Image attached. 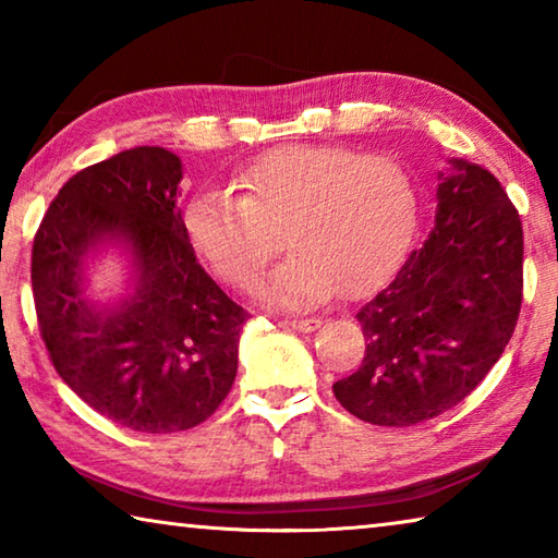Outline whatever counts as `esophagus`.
<instances>
[{
    "label": "esophagus",
    "instance_id": "obj_1",
    "mask_svg": "<svg viewBox=\"0 0 558 558\" xmlns=\"http://www.w3.org/2000/svg\"><path fill=\"white\" fill-rule=\"evenodd\" d=\"M282 325H288L298 332H313V329L319 327L317 317H292V319H282Z\"/></svg>",
    "mask_w": 558,
    "mask_h": 558
}]
</instances>
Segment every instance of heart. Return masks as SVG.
Wrapping results in <instances>:
<instances>
[{
	"instance_id": "1",
	"label": "heart",
	"mask_w": 558,
	"mask_h": 558,
	"mask_svg": "<svg viewBox=\"0 0 558 558\" xmlns=\"http://www.w3.org/2000/svg\"><path fill=\"white\" fill-rule=\"evenodd\" d=\"M231 192L196 194L186 235L233 288H251L278 256H292L260 288L270 305L315 307L359 295L403 260L418 229V192L409 169L386 155L337 145H288L253 159Z\"/></svg>"
}]
</instances>
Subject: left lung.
<instances>
[{"label": "left lung", "instance_id": "1", "mask_svg": "<svg viewBox=\"0 0 558 558\" xmlns=\"http://www.w3.org/2000/svg\"><path fill=\"white\" fill-rule=\"evenodd\" d=\"M436 229L356 313L366 352L332 391L374 426L450 411L502 356L522 307V221L485 167L450 159Z\"/></svg>", "mask_w": 558, "mask_h": 558}]
</instances>
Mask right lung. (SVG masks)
I'll return each instance as SVG.
<instances>
[{
	"label": "right lung",
	"mask_w": 558,
	"mask_h": 558,
	"mask_svg": "<svg viewBox=\"0 0 558 558\" xmlns=\"http://www.w3.org/2000/svg\"><path fill=\"white\" fill-rule=\"evenodd\" d=\"M182 159L132 147L73 174L44 214L32 248L36 317L53 369L106 418L140 433L204 423L229 396L251 315L209 278L189 243L177 186ZM125 244L133 295L100 308L85 258Z\"/></svg>",
	"instance_id": "add662e5"
}]
</instances>
